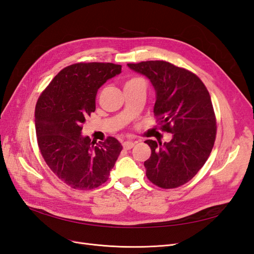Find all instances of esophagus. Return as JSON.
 <instances>
[{
  "instance_id": "34e87169",
  "label": "esophagus",
  "mask_w": 254,
  "mask_h": 254,
  "mask_svg": "<svg viewBox=\"0 0 254 254\" xmlns=\"http://www.w3.org/2000/svg\"><path fill=\"white\" fill-rule=\"evenodd\" d=\"M135 142L133 141H125L124 143H123V147H124V149H131L133 146H134Z\"/></svg>"
}]
</instances>
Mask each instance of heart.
I'll use <instances>...</instances> for the list:
<instances>
[{
  "label": "heart",
  "mask_w": 254,
  "mask_h": 254,
  "mask_svg": "<svg viewBox=\"0 0 254 254\" xmlns=\"http://www.w3.org/2000/svg\"><path fill=\"white\" fill-rule=\"evenodd\" d=\"M131 80H133V79H131ZM129 81H130V80H129Z\"/></svg>",
  "instance_id": "heart-1"
}]
</instances>
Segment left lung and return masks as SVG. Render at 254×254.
I'll use <instances>...</instances> for the list:
<instances>
[{
  "instance_id": "8db88e82",
  "label": "left lung",
  "mask_w": 254,
  "mask_h": 254,
  "mask_svg": "<svg viewBox=\"0 0 254 254\" xmlns=\"http://www.w3.org/2000/svg\"><path fill=\"white\" fill-rule=\"evenodd\" d=\"M127 65L150 80L156 91L153 113L161 129L173 133L170 142L145 141L151 149L144 162L146 176L162 189L183 186L204 165L216 137L209 91L197 75L166 61Z\"/></svg>"
}]
</instances>
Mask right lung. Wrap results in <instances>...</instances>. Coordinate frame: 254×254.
Here are the masks:
<instances>
[{"label":"right lung","instance_id":"1","mask_svg":"<svg viewBox=\"0 0 254 254\" xmlns=\"http://www.w3.org/2000/svg\"><path fill=\"white\" fill-rule=\"evenodd\" d=\"M122 65L75 64L61 70L38 98L35 124L38 146L52 172L76 190H92L108 180L123 149L115 137L98 144L81 135L82 124L95 111L97 90Z\"/></svg>","mask_w":254,"mask_h":254}]
</instances>
